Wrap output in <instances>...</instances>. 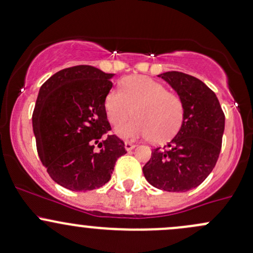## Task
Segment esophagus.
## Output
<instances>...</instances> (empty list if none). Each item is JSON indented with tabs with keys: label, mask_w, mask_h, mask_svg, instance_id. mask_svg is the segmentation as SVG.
Returning a JSON list of instances; mask_svg holds the SVG:
<instances>
[{
	"label": "esophagus",
	"mask_w": 253,
	"mask_h": 253,
	"mask_svg": "<svg viewBox=\"0 0 253 253\" xmlns=\"http://www.w3.org/2000/svg\"><path fill=\"white\" fill-rule=\"evenodd\" d=\"M134 147H135V145H134V144H132V143H129V142H126V143H125V149H126L127 151L133 150Z\"/></svg>",
	"instance_id": "34e87169"
}]
</instances>
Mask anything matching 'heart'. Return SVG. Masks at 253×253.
<instances>
[{
	"instance_id": "heart-1",
	"label": "heart",
	"mask_w": 253,
	"mask_h": 253,
	"mask_svg": "<svg viewBox=\"0 0 253 253\" xmlns=\"http://www.w3.org/2000/svg\"><path fill=\"white\" fill-rule=\"evenodd\" d=\"M124 91L113 88L105 97V113L114 125L131 122L118 128L125 139L147 138L164 143L177 133L184 119V105L177 93L167 91L161 82L147 76H131L124 81Z\"/></svg>"
}]
</instances>
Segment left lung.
Segmentation results:
<instances>
[{
	"label": "left lung",
	"instance_id": "left-lung-1",
	"mask_svg": "<svg viewBox=\"0 0 253 253\" xmlns=\"http://www.w3.org/2000/svg\"><path fill=\"white\" fill-rule=\"evenodd\" d=\"M158 76L180 97L184 119L167 145L151 151L143 173L158 189L184 193L200 185L216 166L222 148L224 113L214 92L199 79L179 71Z\"/></svg>",
	"mask_w": 253,
	"mask_h": 253
}]
</instances>
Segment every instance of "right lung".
<instances>
[{"label": "right lung", "instance_id": "right-lung-1", "mask_svg": "<svg viewBox=\"0 0 253 253\" xmlns=\"http://www.w3.org/2000/svg\"><path fill=\"white\" fill-rule=\"evenodd\" d=\"M113 78L94 66L78 65L58 71L40 88L33 114L37 153L50 178L66 189L103 187L127 153L119 137H105L111 127L104 102Z\"/></svg>", "mask_w": 253, "mask_h": 253}]
</instances>
